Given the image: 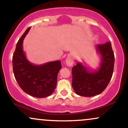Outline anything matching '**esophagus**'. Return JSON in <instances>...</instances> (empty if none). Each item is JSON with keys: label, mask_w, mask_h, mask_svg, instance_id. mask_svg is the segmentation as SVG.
Masks as SVG:
<instances>
[{"label": "esophagus", "mask_w": 128, "mask_h": 128, "mask_svg": "<svg viewBox=\"0 0 128 128\" xmlns=\"http://www.w3.org/2000/svg\"><path fill=\"white\" fill-rule=\"evenodd\" d=\"M66 64L67 66H72L74 64V60H73V58H72L70 56H68L66 58Z\"/></svg>", "instance_id": "1"}]
</instances>
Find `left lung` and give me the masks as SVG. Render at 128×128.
I'll list each match as a JSON object with an SVG mask.
<instances>
[{
	"instance_id": "left-lung-1",
	"label": "left lung",
	"mask_w": 128,
	"mask_h": 128,
	"mask_svg": "<svg viewBox=\"0 0 128 128\" xmlns=\"http://www.w3.org/2000/svg\"><path fill=\"white\" fill-rule=\"evenodd\" d=\"M100 56V64L97 70H90L80 62L72 69V86L80 96L92 97L100 94L112 79L114 64V55L112 44L106 42L96 46Z\"/></svg>"
}]
</instances>
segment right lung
Segmentation results:
<instances>
[{
    "mask_svg": "<svg viewBox=\"0 0 128 128\" xmlns=\"http://www.w3.org/2000/svg\"><path fill=\"white\" fill-rule=\"evenodd\" d=\"M30 29L28 28L26 30L16 45L12 58L13 72L22 90L32 96L42 98L48 96L54 90L62 65L60 60L40 65L28 60L22 49V43Z\"/></svg>",
    "mask_w": 128,
    "mask_h": 128,
    "instance_id": "1",
    "label": "right lung"
}]
</instances>
